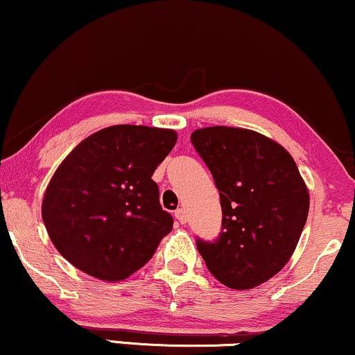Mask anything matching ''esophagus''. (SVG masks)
<instances>
[{
	"label": "esophagus",
	"mask_w": 355,
	"mask_h": 355,
	"mask_svg": "<svg viewBox=\"0 0 355 355\" xmlns=\"http://www.w3.org/2000/svg\"><path fill=\"white\" fill-rule=\"evenodd\" d=\"M175 218H177V221L180 224H185L188 219H187V211L183 208H178L177 211H175Z\"/></svg>",
	"instance_id": "34e87169"
}]
</instances>
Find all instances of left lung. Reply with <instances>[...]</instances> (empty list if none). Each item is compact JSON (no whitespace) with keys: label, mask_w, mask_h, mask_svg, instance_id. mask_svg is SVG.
Returning <instances> with one entry per match:
<instances>
[{"label":"left lung","mask_w":355,"mask_h":355,"mask_svg":"<svg viewBox=\"0 0 355 355\" xmlns=\"http://www.w3.org/2000/svg\"><path fill=\"white\" fill-rule=\"evenodd\" d=\"M191 144L223 209L218 239H196L206 267L234 290L270 280L290 260L308 218V188L293 157L262 134L226 125L196 129Z\"/></svg>","instance_id":"left-lung-1"}]
</instances>
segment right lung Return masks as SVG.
<instances>
[{
    "label": "right lung",
    "mask_w": 355,
    "mask_h": 355,
    "mask_svg": "<svg viewBox=\"0 0 355 355\" xmlns=\"http://www.w3.org/2000/svg\"><path fill=\"white\" fill-rule=\"evenodd\" d=\"M175 142L172 129L118 124L65 157L47 185L42 219L71 266L119 282L149 262L173 227L152 175Z\"/></svg>",
    "instance_id": "right-lung-1"
}]
</instances>
